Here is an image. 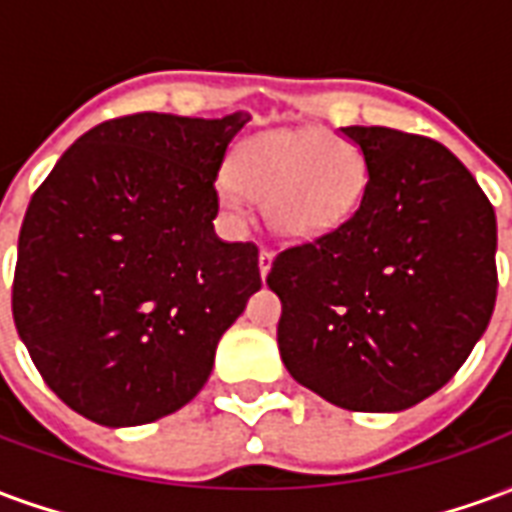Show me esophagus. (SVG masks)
I'll use <instances>...</instances> for the list:
<instances>
[{
    "label": "esophagus",
    "mask_w": 512,
    "mask_h": 512,
    "mask_svg": "<svg viewBox=\"0 0 512 512\" xmlns=\"http://www.w3.org/2000/svg\"><path fill=\"white\" fill-rule=\"evenodd\" d=\"M271 249H260V257H257V266H260V277H266L271 271Z\"/></svg>",
    "instance_id": "esophagus-1"
}]
</instances>
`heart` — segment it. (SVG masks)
<instances>
[{
  "label": "heart",
  "mask_w": 512,
  "mask_h": 512,
  "mask_svg": "<svg viewBox=\"0 0 512 512\" xmlns=\"http://www.w3.org/2000/svg\"><path fill=\"white\" fill-rule=\"evenodd\" d=\"M365 183V158L351 142L307 128L249 139L238 147L233 172H224L216 191L235 222H244L249 197H257L274 233L312 238L351 216Z\"/></svg>",
  "instance_id": "1"
}]
</instances>
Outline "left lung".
<instances>
[{"mask_svg":"<svg viewBox=\"0 0 512 512\" xmlns=\"http://www.w3.org/2000/svg\"><path fill=\"white\" fill-rule=\"evenodd\" d=\"M343 136L365 158V194L334 230L274 257L279 354L334 406L403 411L458 373L491 321L494 205L436 139L384 126Z\"/></svg>","mask_w":512,"mask_h":512,"instance_id":"8db88e82","label":"left lung"}]
</instances>
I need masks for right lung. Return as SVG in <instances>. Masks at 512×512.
Wrapping results in <instances>:
<instances>
[{"label": "right lung", "mask_w": 512, "mask_h": 512, "mask_svg": "<svg viewBox=\"0 0 512 512\" xmlns=\"http://www.w3.org/2000/svg\"><path fill=\"white\" fill-rule=\"evenodd\" d=\"M249 115L115 117L29 200L13 321L54 395L106 428L178 411L260 290L255 244L213 233L216 175Z\"/></svg>", "instance_id": "add662e5"}]
</instances>
